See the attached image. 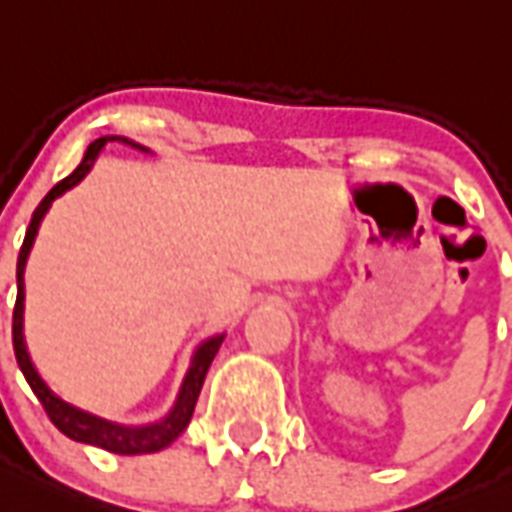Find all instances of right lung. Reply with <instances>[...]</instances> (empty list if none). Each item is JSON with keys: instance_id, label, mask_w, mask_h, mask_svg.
I'll use <instances>...</instances> for the list:
<instances>
[{"instance_id": "1", "label": "right lung", "mask_w": 512, "mask_h": 512, "mask_svg": "<svg viewBox=\"0 0 512 512\" xmlns=\"http://www.w3.org/2000/svg\"><path fill=\"white\" fill-rule=\"evenodd\" d=\"M125 144L130 149H138V152H149L146 146L136 144L125 136H101L95 138L93 144L87 146L85 160L79 162L77 170L66 176L63 181L50 189L45 194V200L39 202L37 211L31 216V224L26 229V237H23L21 253H18V299H15V310H13V350L15 360L21 366L26 382L34 390V395L39 398V403L45 406L47 417L53 422L63 435H69L71 441L79 443H90V446H98V449L112 451V454H122V457H133V454H154V451H162L165 446L176 441L178 435L184 433L189 419L194 414V403H197V395L202 390V382H205V374L211 368L216 352H219L221 342L227 334H213L208 336L205 342L197 344V350L192 352V360H189V368H186L184 379H181V387H178V395L173 400V406L162 419L157 422H146V425H122V422H112V419L98 417V414H90L85 408L74 406L69 400H63L58 392L50 390V384L42 379V374L37 371V366L31 363L29 347H26V336H23V301H26V291H23V272H26V261H29V253L34 248V240H37L39 224L45 219V213L50 211L53 205L63 192H69L74 186L82 181V178L90 173L93 162L98 154L104 152L106 144Z\"/></svg>"}]
</instances>
